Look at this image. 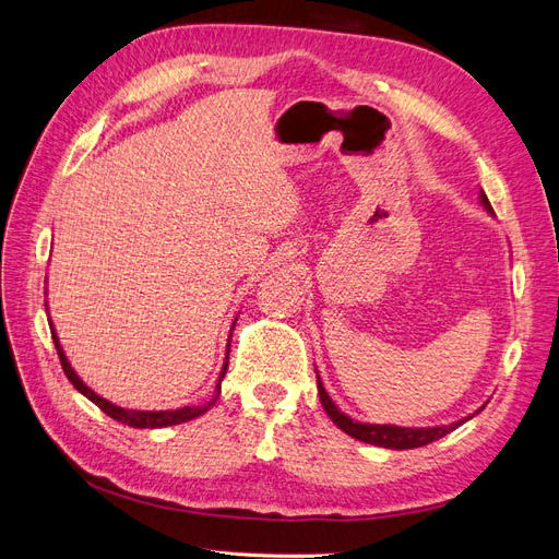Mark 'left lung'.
<instances>
[{
    "mask_svg": "<svg viewBox=\"0 0 559 559\" xmlns=\"http://www.w3.org/2000/svg\"><path fill=\"white\" fill-rule=\"evenodd\" d=\"M480 202L483 207L495 214L492 205H489L487 195L480 191ZM317 392H319V399H321V405H324V411L329 413V417L333 419V425L337 429H343L347 436L357 438V441L361 443H370V445H378V448H389V450H413V448H421V445H429L433 441H438V438L448 436L450 431H454L460 425H464V421H468L473 415L480 413L476 411L473 415L460 419V421H452V425H443V427H421V429H411V427H394V425H366V421H354L349 415L337 411V405L331 401V396L326 394L324 384H321V378L317 376Z\"/></svg>",
    "mask_w": 559,
    "mask_h": 559,
    "instance_id": "8db88e82",
    "label": "left lung"
}]
</instances>
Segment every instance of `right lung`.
<instances>
[{
	"label": "right lung",
	"mask_w": 559,
	"mask_h": 559,
	"mask_svg": "<svg viewBox=\"0 0 559 559\" xmlns=\"http://www.w3.org/2000/svg\"><path fill=\"white\" fill-rule=\"evenodd\" d=\"M235 321H238V319H235ZM235 321H233V329H235ZM50 335H53V343H56L58 357H60V364H62V370H64L67 380H70L88 401H93L99 411L107 413V415L114 417L116 421H121V425H128V427H134V429L173 427V425H181V421H189V419H193V417H200L202 413H207V411L212 408V405L216 403L218 392H222V380H224L226 370H228L230 337H228V345H226V364H224L222 376H218V382H216V394H214L205 405H183V408H177V411H128V408H121V405H114L111 401H107V399H103V396H97L88 384H83V380L74 373V368L70 366V361H67V357H64V352H62V345H60V341H58L53 324H50Z\"/></svg>",
	"instance_id": "right-lung-1"
}]
</instances>
